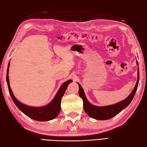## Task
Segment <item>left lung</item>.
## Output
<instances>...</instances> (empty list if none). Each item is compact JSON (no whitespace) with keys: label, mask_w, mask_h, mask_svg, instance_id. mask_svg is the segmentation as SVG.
I'll use <instances>...</instances> for the list:
<instances>
[{"label":"left lung","mask_w":147,"mask_h":147,"mask_svg":"<svg viewBox=\"0 0 147 147\" xmlns=\"http://www.w3.org/2000/svg\"><path fill=\"white\" fill-rule=\"evenodd\" d=\"M137 64H138V62H137ZM138 70H139V69L138 68L137 81L132 93L124 100L111 106L100 107L90 104L88 101L87 100L82 86L80 85V83H78L79 86L78 94L79 96L83 100V108H84L85 113L89 116L96 120H107L116 116L117 114L122 111L123 109H125L130 104V102L133 100L135 94H136L138 85V82H139V71Z\"/></svg>","instance_id":"1"}]
</instances>
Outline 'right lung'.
Instances as JSON below:
<instances>
[{
	"label": "right lung",
	"mask_w": 147,
	"mask_h": 147,
	"mask_svg": "<svg viewBox=\"0 0 147 147\" xmlns=\"http://www.w3.org/2000/svg\"><path fill=\"white\" fill-rule=\"evenodd\" d=\"M10 65V62L8 64V68L7 70V83L9 88V93L11 96V99L15 104V105L18 107V108L21 111L22 113H24L27 116L32 119L38 121H47L49 120L54 119L56 117L61 111V99L64 96L67 87L70 82H72V80H69L65 82L62 84L59 88L58 92L55 95L54 100L51 101V103L47 105L46 106L40 107V108H35V107L28 106L22 104L19 101H18L16 98L13 96L9 83V67Z\"/></svg>",
	"instance_id": "add662e5"
}]
</instances>
